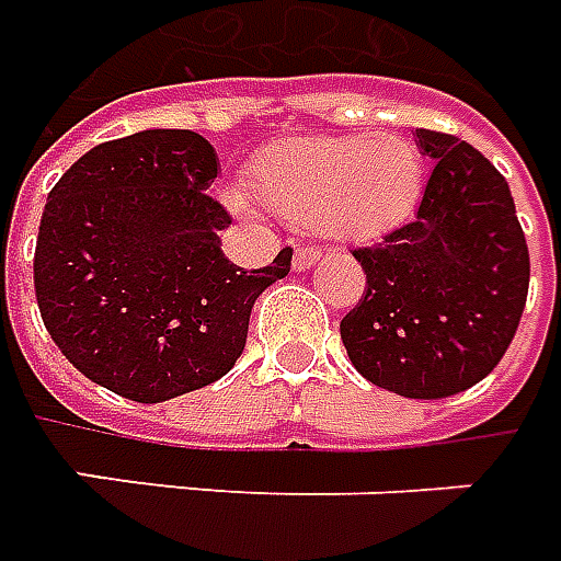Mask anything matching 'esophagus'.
Returning a JSON list of instances; mask_svg holds the SVG:
<instances>
[{"label":"esophagus","instance_id":"1","mask_svg":"<svg viewBox=\"0 0 561 561\" xmlns=\"http://www.w3.org/2000/svg\"><path fill=\"white\" fill-rule=\"evenodd\" d=\"M319 256H322V251H316V248H298L296 256H293V268L296 272H307V268H313Z\"/></svg>","mask_w":561,"mask_h":561}]
</instances>
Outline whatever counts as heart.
I'll use <instances>...</instances> for the list:
<instances>
[{"label": "heart", "instance_id": "obj_1", "mask_svg": "<svg viewBox=\"0 0 561 561\" xmlns=\"http://www.w3.org/2000/svg\"><path fill=\"white\" fill-rule=\"evenodd\" d=\"M245 183L272 216L360 245L414 216L425 156L402 133L280 138L251 156ZM225 201L236 216L256 213L239 192H227Z\"/></svg>", "mask_w": 561, "mask_h": 561}]
</instances>
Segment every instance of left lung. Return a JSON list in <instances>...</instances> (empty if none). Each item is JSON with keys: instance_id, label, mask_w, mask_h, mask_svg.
<instances>
[{"instance_id": "1", "label": "left lung", "mask_w": 561, "mask_h": 561, "mask_svg": "<svg viewBox=\"0 0 561 561\" xmlns=\"http://www.w3.org/2000/svg\"><path fill=\"white\" fill-rule=\"evenodd\" d=\"M435 168L414 221L360 248L364 298L340 336L366 381L408 399L479 385L517 331L529 251L505 176L461 138L416 129Z\"/></svg>"}]
</instances>
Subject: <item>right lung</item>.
Returning <instances> with one entry per match:
<instances>
[{"label": "right lung", "mask_w": 561, "mask_h": 561, "mask_svg": "<svg viewBox=\"0 0 561 561\" xmlns=\"http://www.w3.org/2000/svg\"><path fill=\"white\" fill-rule=\"evenodd\" d=\"M216 147L141 129L91 147L46 197L35 296L61 355L133 402H168L227 376L251 307L289 275L293 248L242 272L221 254L230 216L206 195Z\"/></svg>", "instance_id": "add662e5"}]
</instances>
